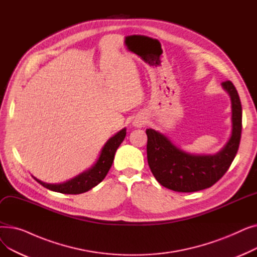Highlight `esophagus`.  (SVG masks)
I'll list each match as a JSON object with an SVG mask.
<instances>
[{"label":"esophagus","mask_w":257,"mask_h":257,"mask_svg":"<svg viewBox=\"0 0 257 257\" xmlns=\"http://www.w3.org/2000/svg\"><path fill=\"white\" fill-rule=\"evenodd\" d=\"M145 123H146V121L144 120V118H136L133 120L132 124H133L134 127L140 128V127H143L145 125Z\"/></svg>","instance_id":"esophagus-1"}]
</instances>
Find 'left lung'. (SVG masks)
<instances>
[{
  "mask_svg": "<svg viewBox=\"0 0 257 257\" xmlns=\"http://www.w3.org/2000/svg\"><path fill=\"white\" fill-rule=\"evenodd\" d=\"M232 106V134L223 149L215 155H191L174 146L163 134L147 129L148 164L156 180L169 190L193 193L212 186L231 166L241 136V104L231 81L222 82Z\"/></svg>",
  "mask_w": 257,
  "mask_h": 257,
  "instance_id": "1",
  "label": "left lung"
}]
</instances>
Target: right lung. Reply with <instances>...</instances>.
<instances>
[{
    "mask_svg": "<svg viewBox=\"0 0 257 257\" xmlns=\"http://www.w3.org/2000/svg\"><path fill=\"white\" fill-rule=\"evenodd\" d=\"M125 137L126 129L124 128L119 132H117L114 137L109 139V141L105 144L96 165L88 171L75 177L74 179L62 184H48L37 179L36 181L42 184L44 187L61 194L77 195L91 190L93 186L98 185L105 178L113 163L115 151L117 150V148L121 144V142L124 141Z\"/></svg>",
    "mask_w": 257,
    "mask_h": 257,
    "instance_id": "obj_1",
    "label": "right lung"
}]
</instances>
